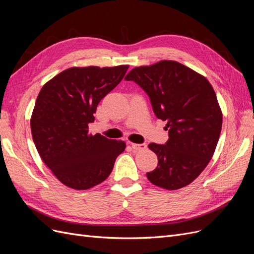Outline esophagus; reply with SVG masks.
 I'll return each instance as SVG.
<instances>
[{
    "instance_id": "1",
    "label": "esophagus",
    "mask_w": 254,
    "mask_h": 254,
    "mask_svg": "<svg viewBox=\"0 0 254 254\" xmlns=\"http://www.w3.org/2000/svg\"><path fill=\"white\" fill-rule=\"evenodd\" d=\"M130 145H131V147H132L134 150H144V149H146V147H147V145H146L145 143H142V144L131 143Z\"/></svg>"
}]
</instances>
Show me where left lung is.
Instances as JSON below:
<instances>
[{"label":"left lung","instance_id":"8db88e82","mask_svg":"<svg viewBox=\"0 0 254 254\" xmlns=\"http://www.w3.org/2000/svg\"><path fill=\"white\" fill-rule=\"evenodd\" d=\"M125 79L139 84L156 117L167 123V142L148 145L158 166L147 179L170 190L189 186L209 164L221 131L222 113L211 83L173 60L136 66Z\"/></svg>","mask_w":254,"mask_h":254}]
</instances>
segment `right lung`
Returning a JSON list of instances; mask_svg holds the SVG:
<instances>
[{"label": "right lung", "mask_w": 254, "mask_h": 254, "mask_svg": "<svg viewBox=\"0 0 254 254\" xmlns=\"http://www.w3.org/2000/svg\"><path fill=\"white\" fill-rule=\"evenodd\" d=\"M129 65L70 67L39 92L30 119L33 140L54 176L74 190H89L105 181L124 141L89 133L98 103L124 77Z\"/></svg>", "instance_id": "1"}]
</instances>
